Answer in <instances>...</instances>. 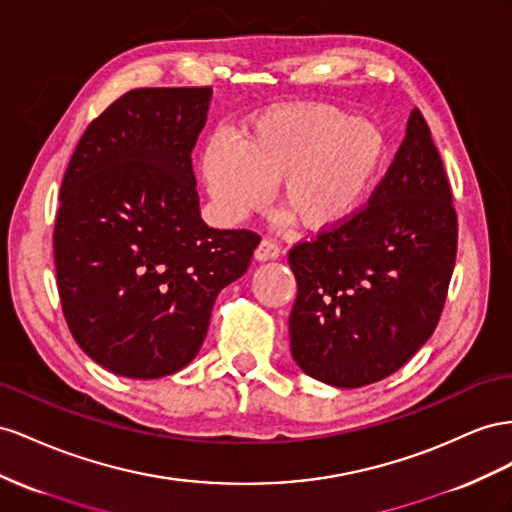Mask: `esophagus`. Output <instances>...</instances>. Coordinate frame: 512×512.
I'll return each instance as SVG.
<instances>
[{"label":"esophagus","instance_id":"1","mask_svg":"<svg viewBox=\"0 0 512 512\" xmlns=\"http://www.w3.org/2000/svg\"><path fill=\"white\" fill-rule=\"evenodd\" d=\"M255 257H257L259 261H266V259H276V257H281V246L276 244L272 238H264V240L259 242V246H257Z\"/></svg>","mask_w":512,"mask_h":512}]
</instances>
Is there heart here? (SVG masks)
Here are the masks:
<instances>
[{"mask_svg":"<svg viewBox=\"0 0 512 512\" xmlns=\"http://www.w3.org/2000/svg\"><path fill=\"white\" fill-rule=\"evenodd\" d=\"M388 156L384 130L337 107L291 105L248 122L236 148L216 139L203 154V180L225 221L261 210L279 184L285 212L306 229L349 221L369 199Z\"/></svg>","mask_w":512,"mask_h":512,"instance_id":"1","label":"heart"}]
</instances>
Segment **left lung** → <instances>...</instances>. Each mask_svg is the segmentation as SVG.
<instances>
[{"instance_id": "obj_1", "label": "left lung", "mask_w": 512, "mask_h": 512, "mask_svg": "<svg viewBox=\"0 0 512 512\" xmlns=\"http://www.w3.org/2000/svg\"><path fill=\"white\" fill-rule=\"evenodd\" d=\"M457 236L442 156L414 109L369 201L289 251L298 281L289 339L298 367L339 388L369 386L401 369L440 321Z\"/></svg>"}]
</instances>
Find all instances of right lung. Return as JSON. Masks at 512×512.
<instances>
[{"instance_id": "right-lung-1", "label": "right lung", "mask_w": 512, "mask_h": 512, "mask_svg": "<svg viewBox=\"0 0 512 512\" xmlns=\"http://www.w3.org/2000/svg\"><path fill=\"white\" fill-rule=\"evenodd\" d=\"M212 87H137L85 128L62 180L53 259L70 334L137 379L184 369L259 233L201 221L193 150Z\"/></svg>"}]
</instances>
